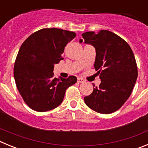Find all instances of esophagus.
<instances>
[{"label": "esophagus", "mask_w": 148, "mask_h": 148, "mask_svg": "<svg viewBox=\"0 0 148 148\" xmlns=\"http://www.w3.org/2000/svg\"><path fill=\"white\" fill-rule=\"evenodd\" d=\"M85 82V80L82 78H78V83H84V82Z\"/></svg>", "instance_id": "1"}]
</instances>
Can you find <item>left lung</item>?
<instances>
[{"label":"left lung","mask_w":148,"mask_h":148,"mask_svg":"<svg viewBox=\"0 0 148 148\" xmlns=\"http://www.w3.org/2000/svg\"><path fill=\"white\" fill-rule=\"evenodd\" d=\"M82 37L85 44L95 48L94 67L101 79L99 87L84 97L85 104L97 113H113L130 97L136 82L138 69L133 51L124 39L108 30L84 32Z\"/></svg>","instance_id":"obj_1"}]
</instances>
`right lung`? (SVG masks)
<instances>
[{"label":"right lung","mask_w":148,"mask_h":148,"mask_svg":"<svg viewBox=\"0 0 148 148\" xmlns=\"http://www.w3.org/2000/svg\"><path fill=\"white\" fill-rule=\"evenodd\" d=\"M74 32L44 28L29 35L22 44L14 65L17 88L31 109L45 112L62 102L66 90L76 83L77 78H54L55 64L62 58L68 43L75 38Z\"/></svg>","instance_id":"1"}]
</instances>
